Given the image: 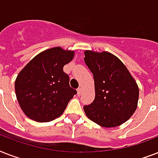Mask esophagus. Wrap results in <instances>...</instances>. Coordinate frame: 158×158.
<instances>
[{"instance_id":"1","label":"esophagus","mask_w":158,"mask_h":158,"mask_svg":"<svg viewBox=\"0 0 158 158\" xmlns=\"http://www.w3.org/2000/svg\"><path fill=\"white\" fill-rule=\"evenodd\" d=\"M82 91H83V89H82L81 87L77 89V94H78V95H79V96H80V95H81Z\"/></svg>"}]
</instances>
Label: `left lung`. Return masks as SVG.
<instances>
[{
  "label": "left lung",
  "mask_w": 158,
  "mask_h": 158,
  "mask_svg": "<svg viewBox=\"0 0 158 158\" xmlns=\"http://www.w3.org/2000/svg\"><path fill=\"white\" fill-rule=\"evenodd\" d=\"M84 61L94 74L95 98L84 110L102 127L112 128L127 121L137 109L139 87L123 62L107 52H84Z\"/></svg>",
  "instance_id": "8db88e82"
}]
</instances>
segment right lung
<instances>
[{
    "mask_svg": "<svg viewBox=\"0 0 158 158\" xmlns=\"http://www.w3.org/2000/svg\"><path fill=\"white\" fill-rule=\"evenodd\" d=\"M74 56V51L50 48L33 57L19 73L15 84L16 98L31 120L49 122L58 118L77 94L63 71Z\"/></svg>",
    "mask_w": 158,
    "mask_h": 158,
    "instance_id": "right-lung-1",
    "label": "right lung"
}]
</instances>
